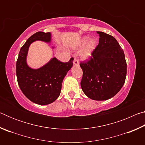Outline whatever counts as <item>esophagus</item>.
<instances>
[{
	"label": "esophagus",
	"instance_id": "obj_1",
	"mask_svg": "<svg viewBox=\"0 0 145 145\" xmlns=\"http://www.w3.org/2000/svg\"><path fill=\"white\" fill-rule=\"evenodd\" d=\"M73 65H77V66L79 65V62H78V60L77 59V58H75L74 60H73Z\"/></svg>",
	"mask_w": 145,
	"mask_h": 145
}]
</instances>
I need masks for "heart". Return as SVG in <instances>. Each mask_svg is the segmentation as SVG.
I'll use <instances>...</instances> for the list:
<instances>
[{"label": "heart", "instance_id": "1", "mask_svg": "<svg viewBox=\"0 0 145 145\" xmlns=\"http://www.w3.org/2000/svg\"><path fill=\"white\" fill-rule=\"evenodd\" d=\"M88 39H89V37L84 36L81 39L79 44H78V46L81 47V46H84L87 42H88L85 47L82 49L81 54H80L81 57L84 60H87L91 57L93 52L97 48L98 45V41L96 38L93 37L90 38L89 41H88Z\"/></svg>", "mask_w": 145, "mask_h": 145}]
</instances>
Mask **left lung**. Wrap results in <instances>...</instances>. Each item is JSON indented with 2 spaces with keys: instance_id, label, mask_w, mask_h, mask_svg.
Returning <instances> with one entry per match:
<instances>
[{
  "instance_id": "left-lung-1",
  "label": "left lung",
  "mask_w": 145,
  "mask_h": 145,
  "mask_svg": "<svg viewBox=\"0 0 145 145\" xmlns=\"http://www.w3.org/2000/svg\"><path fill=\"white\" fill-rule=\"evenodd\" d=\"M99 43L90 59L81 62L80 82L84 94L94 100H106L115 96L123 86L127 63L123 50L113 36L100 31Z\"/></svg>"
}]
</instances>
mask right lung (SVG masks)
Instances as JSON below:
<instances>
[{
	"instance_id": "add662e5",
	"label": "right lung",
	"mask_w": 145,
	"mask_h": 145,
	"mask_svg": "<svg viewBox=\"0 0 145 145\" xmlns=\"http://www.w3.org/2000/svg\"><path fill=\"white\" fill-rule=\"evenodd\" d=\"M35 41L50 43L51 33L38 32L32 35L20 50L16 65L17 80L24 95L35 104H51L59 96L64 78L73 66V58L63 63L53 57L38 69H33L27 63L29 46Z\"/></svg>"
}]
</instances>
